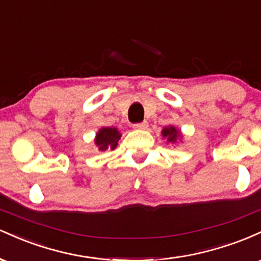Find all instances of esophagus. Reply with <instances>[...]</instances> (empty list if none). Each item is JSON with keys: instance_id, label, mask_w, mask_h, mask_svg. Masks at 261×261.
I'll return each mask as SVG.
<instances>
[{"instance_id": "1", "label": "esophagus", "mask_w": 261, "mask_h": 261, "mask_svg": "<svg viewBox=\"0 0 261 261\" xmlns=\"http://www.w3.org/2000/svg\"><path fill=\"white\" fill-rule=\"evenodd\" d=\"M133 127L135 130H146V128H147V122L143 121V122H139V124H134Z\"/></svg>"}]
</instances>
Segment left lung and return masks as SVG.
<instances>
[{"instance_id":"8db88e82","label":"left lung","mask_w":261,"mask_h":261,"mask_svg":"<svg viewBox=\"0 0 261 261\" xmlns=\"http://www.w3.org/2000/svg\"><path fill=\"white\" fill-rule=\"evenodd\" d=\"M162 137L164 140H167V143H176L178 141L182 140V135L180 133V130H178L175 126L173 125H169V126H166L162 128Z\"/></svg>"}]
</instances>
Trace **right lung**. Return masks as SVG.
Masks as SVG:
<instances>
[{
    "label": "right lung",
    "mask_w": 261,
    "mask_h": 261,
    "mask_svg": "<svg viewBox=\"0 0 261 261\" xmlns=\"http://www.w3.org/2000/svg\"><path fill=\"white\" fill-rule=\"evenodd\" d=\"M120 139L121 134L118 128L107 126L98 130L94 137V143L99 151L104 152L107 149H115Z\"/></svg>",
    "instance_id": "1"
}]
</instances>
